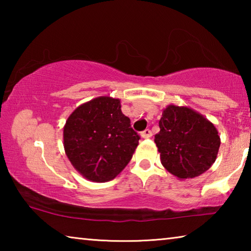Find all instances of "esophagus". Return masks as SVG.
Here are the masks:
<instances>
[{
  "label": "esophagus",
  "instance_id": "esophagus-1",
  "mask_svg": "<svg viewBox=\"0 0 251 251\" xmlns=\"http://www.w3.org/2000/svg\"><path fill=\"white\" fill-rule=\"evenodd\" d=\"M151 131L150 129H145L141 133V137L142 138H151Z\"/></svg>",
  "mask_w": 251,
  "mask_h": 251
}]
</instances>
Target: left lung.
<instances>
[{
  "label": "left lung",
  "instance_id": "8db88e82",
  "mask_svg": "<svg viewBox=\"0 0 251 251\" xmlns=\"http://www.w3.org/2000/svg\"><path fill=\"white\" fill-rule=\"evenodd\" d=\"M155 143L161 165L178 179L197 177L217 158L220 137L210 121L188 106L169 104L163 110Z\"/></svg>",
  "mask_w": 251,
  "mask_h": 251
}]
</instances>
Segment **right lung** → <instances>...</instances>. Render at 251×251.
Returning <instances> with one entry per match:
<instances>
[{
  "label": "right lung",
  "mask_w": 251,
  "mask_h": 251,
  "mask_svg": "<svg viewBox=\"0 0 251 251\" xmlns=\"http://www.w3.org/2000/svg\"><path fill=\"white\" fill-rule=\"evenodd\" d=\"M121 107V100L100 96L79 105L67 118L63 130L65 154L87 180L114 179L138 146L139 136Z\"/></svg>",
  "instance_id": "right-lung-1"
}]
</instances>
